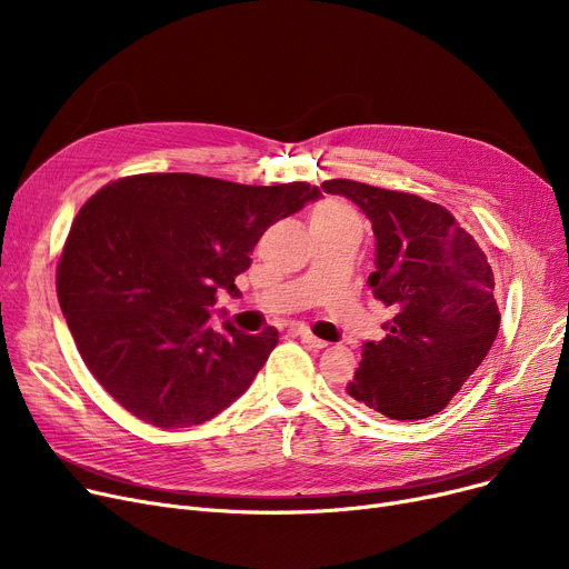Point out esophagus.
Returning <instances> with one entry per match:
<instances>
[{
    "mask_svg": "<svg viewBox=\"0 0 569 569\" xmlns=\"http://www.w3.org/2000/svg\"><path fill=\"white\" fill-rule=\"evenodd\" d=\"M297 335H300V339L309 346V348H327V341H322V339H318V337H313L309 330H305V327H300V330H297Z\"/></svg>",
    "mask_w": 569,
    "mask_h": 569,
    "instance_id": "1",
    "label": "esophagus"
}]
</instances>
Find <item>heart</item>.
Instances as JSON below:
<instances>
[{"instance_id": "b5f03b06", "label": "heart", "mask_w": 569, "mask_h": 569, "mask_svg": "<svg viewBox=\"0 0 569 569\" xmlns=\"http://www.w3.org/2000/svg\"><path fill=\"white\" fill-rule=\"evenodd\" d=\"M341 214H346V209H343L339 202L325 200V202H320V204L313 209L311 219H332V217H341Z\"/></svg>"}]
</instances>
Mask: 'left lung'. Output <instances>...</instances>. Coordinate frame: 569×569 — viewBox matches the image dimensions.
Wrapping results in <instances>:
<instances>
[{"instance_id":"obj_1","label":"left lung","mask_w":569,"mask_h":569,"mask_svg":"<svg viewBox=\"0 0 569 569\" xmlns=\"http://www.w3.org/2000/svg\"><path fill=\"white\" fill-rule=\"evenodd\" d=\"M352 200L376 234V300L395 311L385 339L362 346L348 395L392 420H425L450 403L491 350L500 313L491 264L445 207L352 179L322 182Z\"/></svg>"}]
</instances>
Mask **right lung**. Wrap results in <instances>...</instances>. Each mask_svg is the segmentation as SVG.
Segmentation results:
<instances>
[{"mask_svg":"<svg viewBox=\"0 0 569 569\" xmlns=\"http://www.w3.org/2000/svg\"><path fill=\"white\" fill-rule=\"evenodd\" d=\"M320 191L157 172L103 187L78 212L57 264V297L78 352L138 420L187 429L242 397L279 343L209 325L217 292L239 295L262 232Z\"/></svg>","mask_w":569,"mask_h":569,"instance_id":"obj_1","label":"right lung"}]
</instances>
